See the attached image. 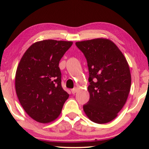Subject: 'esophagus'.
<instances>
[{"label":"esophagus","mask_w":149,"mask_h":149,"mask_svg":"<svg viewBox=\"0 0 149 149\" xmlns=\"http://www.w3.org/2000/svg\"><path fill=\"white\" fill-rule=\"evenodd\" d=\"M77 89L76 87H74V88L71 89V91H72V93H73V94H74V93L77 92Z\"/></svg>","instance_id":"1"}]
</instances>
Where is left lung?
<instances>
[{
  "label": "left lung",
  "mask_w": 149,
  "mask_h": 149,
  "mask_svg": "<svg viewBox=\"0 0 149 149\" xmlns=\"http://www.w3.org/2000/svg\"><path fill=\"white\" fill-rule=\"evenodd\" d=\"M87 60L89 100L83 110L91 121L102 124L117 117L131 87L129 65L122 52L106 38L77 42Z\"/></svg>",
  "instance_id": "1"
}]
</instances>
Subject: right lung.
Instances as JSON below:
<instances>
[{
    "label": "right lung",
    "instance_id": "obj_1",
    "mask_svg": "<svg viewBox=\"0 0 149 149\" xmlns=\"http://www.w3.org/2000/svg\"><path fill=\"white\" fill-rule=\"evenodd\" d=\"M72 42L44 40L24 53L15 74V91L26 113L39 123L54 121L69 94L62 87L59 62Z\"/></svg>",
    "mask_w": 149,
    "mask_h": 149
}]
</instances>
